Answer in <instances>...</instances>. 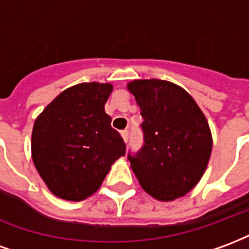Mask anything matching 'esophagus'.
I'll return each mask as SVG.
<instances>
[{
  "mask_svg": "<svg viewBox=\"0 0 249 249\" xmlns=\"http://www.w3.org/2000/svg\"><path fill=\"white\" fill-rule=\"evenodd\" d=\"M128 136H129V132L128 130H121V137H123V140L126 142L128 141Z\"/></svg>",
  "mask_w": 249,
  "mask_h": 249,
  "instance_id": "1",
  "label": "esophagus"
}]
</instances>
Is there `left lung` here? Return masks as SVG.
<instances>
[{
	"label": "left lung",
	"mask_w": 249,
	"mask_h": 249,
	"mask_svg": "<svg viewBox=\"0 0 249 249\" xmlns=\"http://www.w3.org/2000/svg\"><path fill=\"white\" fill-rule=\"evenodd\" d=\"M142 116L144 145L128 156L148 195L173 201L191 192L203 178L212 152L208 121L192 96L164 80H135L128 85Z\"/></svg>",
	"instance_id": "left-lung-1"
}]
</instances>
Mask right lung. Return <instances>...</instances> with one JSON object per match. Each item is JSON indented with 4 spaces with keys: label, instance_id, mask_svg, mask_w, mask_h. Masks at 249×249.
I'll return each mask as SVG.
<instances>
[{
    "label": "right lung",
    "instance_id": "right-lung-1",
    "mask_svg": "<svg viewBox=\"0 0 249 249\" xmlns=\"http://www.w3.org/2000/svg\"><path fill=\"white\" fill-rule=\"evenodd\" d=\"M112 84L82 82L65 89L36 119L32 159L54 196L81 201L101 187L125 144L105 103Z\"/></svg>",
    "mask_w": 249,
    "mask_h": 249
}]
</instances>
